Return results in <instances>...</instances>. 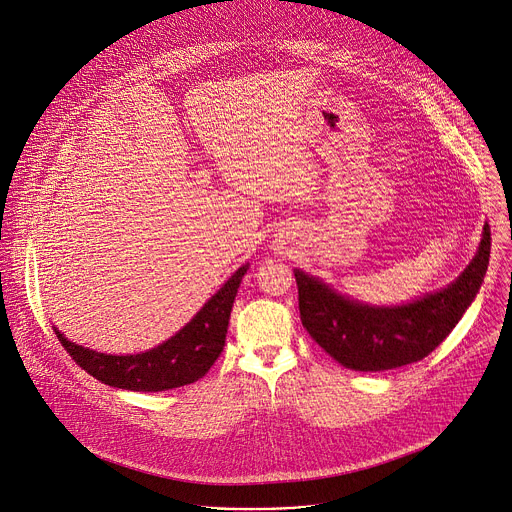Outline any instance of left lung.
<instances>
[{"label":"left lung","mask_w":512,"mask_h":512,"mask_svg":"<svg viewBox=\"0 0 512 512\" xmlns=\"http://www.w3.org/2000/svg\"><path fill=\"white\" fill-rule=\"evenodd\" d=\"M488 256L490 228L484 224L478 252L456 282L393 309L359 304L294 270L302 327L347 369L385 371L422 361L466 313L484 280Z\"/></svg>","instance_id":"1"}]
</instances>
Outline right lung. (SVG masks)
<instances>
[{
  "label": "right lung",
  "mask_w": 512,
  "mask_h": 512,
  "mask_svg": "<svg viewBox=\"0 0 512 512\" xmlns=\"http://www.w3.org/2000/svg\"><path fill=\"white\" fill-rule=\"evenodd\" d=\"M248 264L206 302V306L169 341L139 355H105L70 343L60 331L66 353L94 379L131 391H165L206 375L224 351L232 304Z\"/></svg>",
  "instance_id": "right-lung-1"
}]
</instances>
